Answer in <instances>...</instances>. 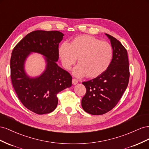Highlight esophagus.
<instances>
[{
  "mask_svg": "<svg viewBox=\"0 0 149 149\" xmlns=\"http://www.w3.org/2000/svg\"><path fill=\"white\" fill-rule=\"evenodd\" d=\"M78 83V80L76 79H72V84L74 85H76Z\"/></svg>",
  "mask_w": 149,
  "mask_h": 149,
  "instance_id": "34e87169",
  "label": "esophagus"
}]
</instances>
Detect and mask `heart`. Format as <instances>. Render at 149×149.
<instances>
[{
	"label": "heart",
	"mask_w": 149,
	"mask_h": 149,
	"mask_svg": "<svg viewBox=\"0 0 149 149\" xmlns=\"http://www.w3.org/2000/svg\"><path fill=\"white\" fill-rule=\"evenodd\" d=\"M113 49L107 42L88 35L75 37L68 45L63 44L58 49V55L63 67L70 70L78 58V65L73 74L77 77L95 78L107 70L113 58Z\"/></svg>",
	"instance_id": "b5f03b06"
}]
</instances>
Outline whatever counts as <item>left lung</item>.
<instances>
[{
  "label": "left lung",
  "mask_w": 149,
  "mask_h": 149,
  "mask_svg": "<svg viewBox=\"0 0 149 149\" xmlns=\"http://www.w3.org/2000/svg\"><path fill=\"white\" fill-rule=\"evenodd\" d=\"M105 34L113 49L111 64L101 75L82 82L86 93L82 107L86 112L97 116L109 112L117 105L128 86L130 76L127 50L116 38Z\"/></svg>",
  "instance_id": "1"
}]
</instances>
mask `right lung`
<instances>
[{
	"label": "right lung",
	"mask_w": 149,
	"mask_h": 149,
	"mask_svg": "<svg viewBox=\"0 0 149 149\" xmlns=\"http://www.w3.org/2000/svg\"><path fill=\"white\" fill-rule=\"evenodd\" d=\"M63 36L56 31H33L24 37L12 50V86L21 102L36 113L42 115L54 111L58 104L57 93L72 86L70 74L56 63L58 59V44ZM31 52L46 57V69L37 78H30L24 69L25 60Z\"/></svg>",
	"instance_id": "right-lung-1"
}]
</instances>
